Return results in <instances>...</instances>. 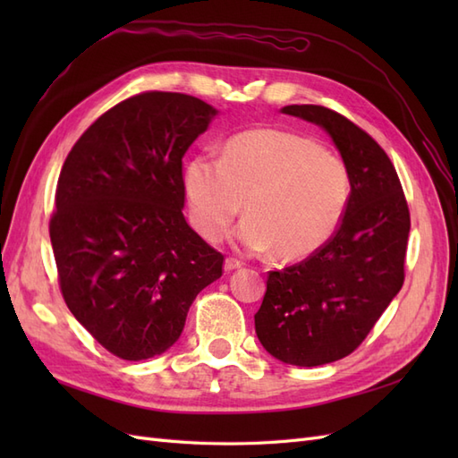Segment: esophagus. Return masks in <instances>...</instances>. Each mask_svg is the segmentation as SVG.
<instances>
[{"label":"esophagus","instance_id":"obj_1","mask_svg":"<svg viewBox=\"0 0 458 458\" xmlns=\"http://www.w3.org/2000/svg\"><path fill=\"white\" fill-rule=\"evenodd\" d=\"M242 267V261L237 259V258H225V263H224V269L225 271H233V269H239Z\"/></svg>","mask_w":458,"mask_h":458}]
</instances>
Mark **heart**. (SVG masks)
<instances>
[{
	"mask_svg": "<svg viewBox=\"0 0 458 458\" xmlns=\"http://www.w3.org/2000/svg\"><path fill=\"white\" fill-rule=\"evenodd\" d=\"M183 183L192 225L204 239H219L244 202L239 242L284 261L317 252L336 231L350 199L348 165L340 155L276 128L233 135L221 158L192 157Z\"/></svg>",
	"mask_w": 458,
	"mask_h": 458,
	"instance_id": "heart-1",
	"label": "heart"
}]
</instances>
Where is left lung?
Here are the masks:
<instances>
[{
    "instance_id": "1",
    "label": "left lung",
    "mask_w": 458,
    "mask_h": 458,
    "mask_svg": "<svg viewBox=\"0 0 458 458\" xmlns=\"http://www.w3.org/2000/svg\"><path fill=\"white\" fill-rule=\"evenodd\" d=\"M283 113L328 131L352 185L332 237L303 261L269 271L254 315L273 357L317 367L353 353L403 286L411 214L390 157L365 130L321 105H288Z\"/></svg>"
}]
</instances>
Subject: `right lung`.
<instances>
[{
	"label": "right lung",
	"instance_id": "obj_1",
	"mask_svg": "<svg viewBox=\"0 0 458 458\" xmlns=\"http://www.w3.org/2000/svg\"><path fill=\"white\" fill-rule=\"evenodd\" d=\"M216 108L143 91L108 108L63 164L49 219L59 288L106 352L141 361L182 336L224 254L189 227L183 157Z\"/></svg>",
	"mask_w": 458,
	"mask_h": 458
}]
</instances>
